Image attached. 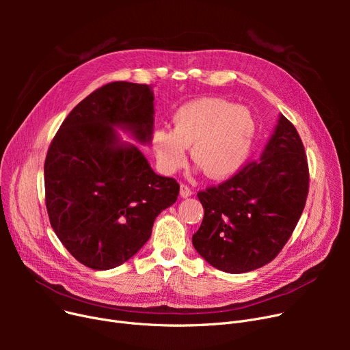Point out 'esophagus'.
Instances as JSON below:
<instances>
[{"label": "esophagus", "mask_w": 350, "mask_h": 350, "mask_svg": "<svg viewBox=\"0 0 350 350\" xmlns=\"http://www.w3.org/2000/svg\"><path fill=\"white\" fill-rule=\"evenodd\" d=\"M191 194H193V191H191V189H190L187 185H181V186H180V196H181L183 198L190 197Z\"/></svg>", "instance_id": "obj_1"}]
</instances>
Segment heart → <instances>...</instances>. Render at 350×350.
Wrapping results in <instances>:
<instances>
[{"mask_svg":"<svg viewBox=\"0 0 350 350\" xmlns=\"http://www.w3.org/2000/svg\"><path fill=\"white\" fill-rule=\"evenodd\" d=\"M173 131L159 127L152 146L164 173L186 163V147L193 160L211 178H224L245 163L256 133L250 110L221 98H200L181 105L172 116Z\"/></svg>","mask_w":350,"mask_h":350,"instance_id":"heart-1","label":"heart"}]
</instances>
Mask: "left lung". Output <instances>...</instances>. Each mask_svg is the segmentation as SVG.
I'll list each match as a JSON object with an SVG mask.
<instances>
[{
  "mask_svg": "<svg viewBox=\"0 0 350 350\" xmlns=\"http://www.w3.org/2000/svg\"><path fill=\"white\" fill-rule=\"evenodd\" d=\"M309 191L302 140L285 116L260 159L198 191L204 218L193 245L214 268L243 273L277 256L295 230Z\"/></svg>",
  "mask_w": 350,
  "mask_h": 350,
  "instance_id": "obj_1",
  "label": "left lung"
}]
</instances>
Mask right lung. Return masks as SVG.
I'll use <instances>...</instances> for the list:
<instances>
[{
  "instance_id": "add662e5",
  "label": "right lung",
  "mask_w": 350,
  "mask_h": 350,
  "mask_svg": "<svg viewBox=\"0 0 350 350\" xmlns=\"http://www.w3.org/2000/svg\"><path fill=\"white\" fill-rule=\"evenodd\" d=\"M150 86L110 82L62 122L44 164L51 226L70 255L92 269L122 265L147 243L156 217L176 203L180 186L156 174L113 127L146 143L153 133Z\"/></svg>"
}]
</instances>
